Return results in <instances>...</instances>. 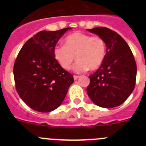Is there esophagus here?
Returning a JSON list of instances; mask_svg holds the SVG:
<instances>
[{
  "label": "esophagus",
  "mask_w": 146,
  "mask_h": 146,
  "mask_svg": "<svg viewBox=\"0 0 146 146\" xmlns=\"http://www.w3.org/2000/svg\"><path fill=\"white\" fill-rule=\"evenodd\" d=\"M73 78H74V80H78V79L79 78V76H73Z\"/></svg>",
  "instance_id": "esophagus-1"
}]
</instances>
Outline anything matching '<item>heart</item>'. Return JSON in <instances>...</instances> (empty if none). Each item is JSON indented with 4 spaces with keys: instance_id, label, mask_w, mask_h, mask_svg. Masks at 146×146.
<instances>
[{
    "instance_id": "heart-1",
    "label": "heart",
    "mask_w": 146,
    "mask_h": 146,
    "mask_svg": "<svg viewBox=\"0 0 146 146\" xmlns=\"http://www.w3.org/2000/svg\"><path fill=\"white\" fill-rule=\"evenodd\" d=\"M107 54V44L102 37L91 36L88 34L76 32L70 34L64 39V45L56 46L54 56L58 64L69 70L76 59L73 66L76 73H83L98 70L102 65Z\"/></svg>"
}]
</instances>
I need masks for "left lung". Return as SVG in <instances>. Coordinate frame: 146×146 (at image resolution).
Returning <instances> with one entry per match:
<instances>
[{
	"instance_id": "left-lung-1",
	"label": "left lung",
	"mask_w": 146,
	"mask_h": 146,
	"mask_svg": "<svg viewBox=\"0 0 146 146\" xmlns=\"http://www.w3.org/2000/svg\"><path fill=\"white\" fill-rule=\"evenodd\" d=\"M88 30L104 39L107 54L100 68L89 76L87 93L99 107H117L130 96L135 88V58L126 41L116 32L103 27Z\"/></svg>"
}]
</instances>
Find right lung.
Returning <instances> with one entry per match:
<instances>
[{"label": "right lung", "instance_id": "1", "mask_svg": "<svg viewBox=\"0 0 146 146\" xmlns=\"http://www.w3.org/2000/svg\"><path fill=\"white\" fill-rule=\"evenodd\" d=\"M70 28L43 30L27 41L20 49L13 67L15 88L31 109L49 112L64 101L73 76L64 70L54 56V48Z\"/></svg>", "mask_w": 146, "mask_h": 146}]
</instances>
